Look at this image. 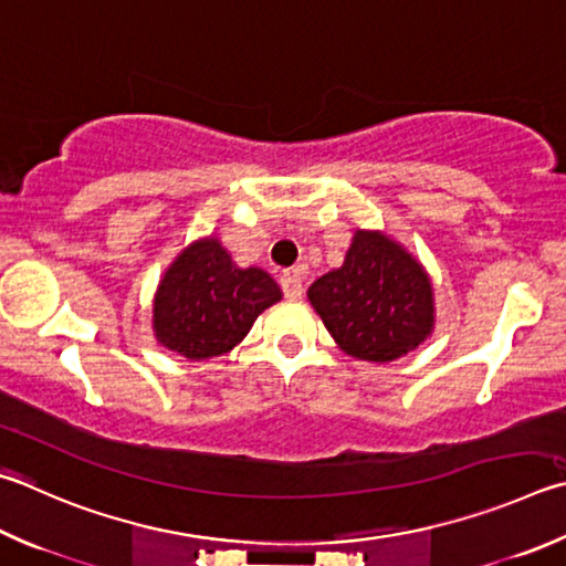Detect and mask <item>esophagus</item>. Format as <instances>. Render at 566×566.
<instances>
[{
    "label": "esophagus",
    "instance_id": "34e87169",
    "mask_svg": "<svg viewBox=\"0 0 566 566\" xmlns=\"http://www.w3.org/2000/svg\"><path fill=\"white\" fill-rule=\"evenodd\" d=\"M282 292H284V296H286V300H290V302L302 300V294H304V284H302V274H300V270L286 272V274L282 276Z\"/></svg>",
    "mask_w": 566,
    "mask_h": 566
}]
</instances>
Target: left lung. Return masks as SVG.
I'll return each mask as SVG.
<instances>
[{
	"instance_id": "obj_1",
	"label": "left lung",
	"mask_w": 566,
	"mask_h": 566,
	"mask_svg": "<svg viewBox=\"0 0 566 566\" xmlns=\"http://www.w3.org/2000/svg\"><path fill=\"white\" fill-rule=\"evenodd\" d=\"M306 296L338 348L358 361H396L436 328L430 274L384 230L358 228L344 264L318 276Z\"/></svg>"
}]
</instances>
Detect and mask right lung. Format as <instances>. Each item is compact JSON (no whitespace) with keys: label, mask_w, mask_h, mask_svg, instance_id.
<instances>
[{"label":"right lung","mask_w":566,"mask_h":566,"mask_svg":"<svg viewBox=\"0 0 566 566\" xmlns=\"http://www.w3.org/2000/svg\"><path fill=\"white\" fill-rule=\"evenodd\" d=\"M282 290L260 266H238L208 234L168 264L153 294V336L188 361L232 352Z\"/></svg>","instance_id":"right-lung-1"}]
</instances>
